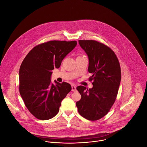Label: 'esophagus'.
I'll return each instance as SVG.
<instances>
[{"label": "esophagus", "instance_id": "34e87169", "mask_svg": "<svg viewBox=\"0 0 147 147\" xmlns=\"http://www.w3.org/2000/svg\"><path fill=\"white\" fill-rule=\"evenodd\" d=\"M76 91V87L75 85H72V91L73 92H75Z\"/></svg>", "mask_w": 147, "mask_h": 147}]
</instances>
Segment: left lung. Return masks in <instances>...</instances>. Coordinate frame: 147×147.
<instances>
[{
  "mask_svg": "<svg viewBox=\"0 0 147 147\" xmlns=\"http://www.w3.org/2000/svg\"><path fill=\"white\" fill-rule=\"evenodd\" d=\"M80 47L89 59L90 89L80 86L76 89L81 99L76 102L79 114L95 121L106 115L114 104L121 81V68L115 52L107 46L92 40H79Z\"/></svg>",
  "mask_w": 147,
  "mask_h": 147,
  "instance_id": "1",
  "label": "left lung"
}]
</instances>
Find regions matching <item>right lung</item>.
Here are the masks:
<instances>
[{"label": "right lung", "mask_w": 147, "mask_h": 147, "mask_svg": "<svg viewBox=\"0 0 147 147\" xmlns=\"http://www.w3.org/2000/svg\"><path fill=\"white\" fill-rule=\"evenodd\" d=\"M76 41L51 40L40 44L26 55L19 69V92L25 105L36 118L49 120L59 111L61 102L71 91L66 82L51 83V71L59 68Z\"/></svg>", "instance_id": "1"}]
</instances>
